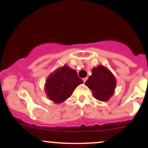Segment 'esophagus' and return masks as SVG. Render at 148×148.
Here are the masks:
<instances>
[{
  "label": "esophagus",
  "mask_w": 148,
  "mask_h": 148,
  "mask_svg": "<svg viewBox=\"0 0 148 148\" xmlns=\"http://www.w3.org/2000/svg\"><path fill=\"white\" fill-rule=\"evenodd\" d=\"M86 80H87V77H85V78L83 79V82H86Z\"/></svg>",
  "instance_id": "34e87169"
}]
</instances>
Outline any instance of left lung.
<instances>
[{"mask_svg": "<svg viewBox=\"0 0 148 148\" xmlns=\"http://www.w3.org/2000/svg\"><path fill=\"white\" fill-rule=\"evenodd\" d=\"M85 84L92 90L94 97L100 101H107L114 94L116 79L111 71L103 66L92 69V74Z\"/></svg>", "mask_w": 148, "mask_h": 148, "instance_id": "8db88e82", "label": "left lung"}]
</instances>
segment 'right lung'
Wrapping results in <instances>:
<instances>
[{
  "instance_id": "right-lung-1",
  "label": "right lung",
  "mask_w": 148,
  "mask_h": 148,
  "mask_svg": "<svg viewBox=\"0 0 148 148\" xmlns=\"http://www.w3.org/2000/svg\"><path fill=\"white\" fill-rule=\"evenodd\" d=\"M82 83L77 71L65 65L48 77L45 90L51 100L61 103L70 97L76 87Z\"/></svg>"
}]
</instances>
